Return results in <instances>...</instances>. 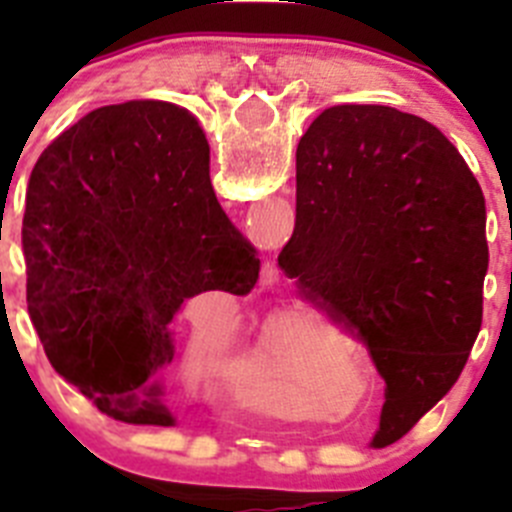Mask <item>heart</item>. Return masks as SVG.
I'll return each instance as SVG.
<instances>
[{
	"label": "heart",
	"instance_id": "obj_1",
	"mask_svg": "<svg viewBox=\"0 0 512 512\" xmlns=\"http://www.w3.org/2000/svg\"><path fill=\"white\" fill-rule=\"evenodd\" d=\"M279 343L277 338H264L256 346L248 348V354L241 361V372L235 382V395H248L256 387H271L279 382ZM269 410H279L277 402H264Z\"/></svg>",
	"mask_w": 512,
	"mask_h": 512
}]
</instances>
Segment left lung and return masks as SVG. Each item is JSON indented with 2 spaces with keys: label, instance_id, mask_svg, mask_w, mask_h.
<instances>
[{
  "label": "left lung",
  "instance_id": "obj_1",
  "mask_svg": "<svg viewBox=\"0 0 512 512\" xmlns=\"http://www.w3.org/2000/svg\"><path fill=\"white\" fill-rule=\"evenodd\" d=\"M487 210L477 179L423 117L336 104L297 146L295 233L279 266L364 341L390 446L454 387L482 325Z\"/></svg>",
  "mask_w": 512,
  "mask_h": 512
}]
</instances>
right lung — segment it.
I'll return each mask as SVG.
<instances>
[{
	"instance_id": "add662e5",
	"label": "right lung",
	"mask_w": 512,
	"mask_h": 512,
	"mask_svg": "<svg viewBox=\"0 0 512 512\" xmlns=\"http://www.w3.org/2000/svg\"><path fill=\"white\" fill-rule=\"evenodd\" d=\"M27 312L51 366L104 415L174 425L161 377L189 297L248 295L256 248L223 212L184 107L133 99L63 130L30 174Z\"/></svg>"
}]
</instances>
